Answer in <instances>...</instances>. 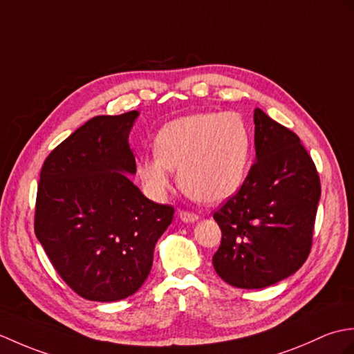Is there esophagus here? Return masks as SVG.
I'll list each match as a JSON object with an SVG mask.
<instances>
[{"label": "esophagus", "mask_w": 354, "mask_h": 354, "mask_svg": "<svg viewBox=\"0 0 354 354\" xmlns=\"http://www.w3.org/2000/svg\"><path fill=\"white\" fill-rule=\"evenodd\" d=\"M178 216L185 223H195V221H198V219H200V216L197 214H194V212H187V210H180Z\"/></svg>", "instance_id": "obj_1"}]
</instances>
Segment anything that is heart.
Segmentation results:
<instances>
[{"mask_svg": "<svg viewBox=\"0 0 354 354\" xmlns=\"http://www.w3.org/2000/svg\"><path fill=\"white\" fill-rule=\"evenodd\" d=\"M154 150L138 160V174L154 198L167 195L172 171H178L185 194L214 204L230 198L245 180L251 133L234 112H198L165 124Z\"/></svg>", "mask_w": 354, "mask_h": 354, "instance_id": "heart-1", "label": "heart"}]
</instances>
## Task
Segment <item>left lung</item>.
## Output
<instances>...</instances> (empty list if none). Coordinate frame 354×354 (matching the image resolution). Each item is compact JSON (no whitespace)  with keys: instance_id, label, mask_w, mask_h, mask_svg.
<instances>
[{"instance_id":"obj_1","label":"left lung","mask_w":354,"mask_h":354,"mask_svg":"<svg viewBox=\"0 0 354 354\" xmlns=\"http://www.w3.org/2000/svg\"><path fill=\"white\" fill-rule=\"evenodd\" d=\"M256 162L241 189L214 214L221 245L214 268L225 283L262 289L306 262L321 195L312 157L294 131L254 111Z\"/></svg>"}]
</instances>
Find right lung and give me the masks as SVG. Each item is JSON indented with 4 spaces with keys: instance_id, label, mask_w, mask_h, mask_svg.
Listing matches in <instances>:
<instances>
[{
    "instance_id": "add662e5",
    "label": "right lung",
    "mask_w": 354,
    "mask_h": 354,
    "mask_svg": "<svg viewBox=\"0 0 354 354\" xmlns=\"http://www.w3.org/2000/svg\"><path fill=\"white\" fill-rule=\"evenodd\" d=\"M139 112L95 116L57 145L37 185L35 233L65 283L86 300L133 295L151 271L174 207L148 200L129 144Z\"/></svg>"
}]
</instances>
